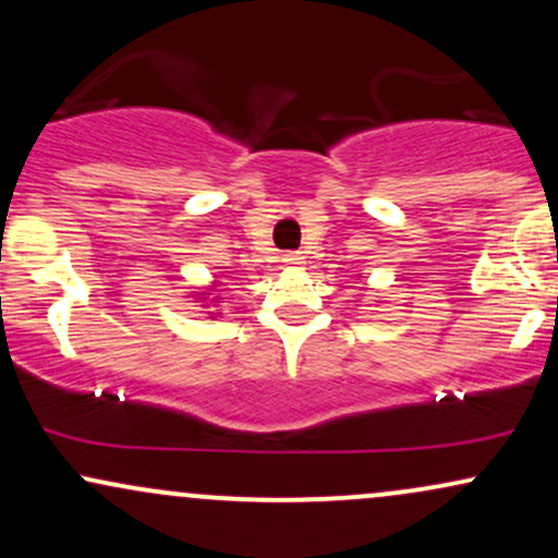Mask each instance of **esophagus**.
I'll list each match as a JSON object with an SVG mask.
<instances>
[{
	"label": "esophagus",
	"instance_id": "esophagus-1",
	"mask_svg": "<svg viewBox=\"0 0 558 558\" xmlns=\"http://www.w3.org/2000/svg\"><path fill=\"white\" fill-rule=\"evenodd\" d=\"M283 262L288 267H299V265H304V257H301L299 252H291V254H283Z\"/></svg>",
	"mask_w": 558,
	"mask_h": 558
}]
</instances>
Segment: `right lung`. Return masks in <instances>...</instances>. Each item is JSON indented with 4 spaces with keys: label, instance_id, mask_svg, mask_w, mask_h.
Instances as JSON below:
<instances>
[{
    "label": "right lung",
    "instance_id": "add662e5",
    "mask_svg": "<svg viewBox=\"0 0 558 558\" xmlns=\"http://www.w3.org/2000/svg\"><path fill=\"white\" fill-rule=\"evenodd\" d=\"M215 286H217V280L213 286H207V288H196L194 293H191V299L194 301H204V306H209L206 304V301L209 300L210 304H217V296H213V291H215ZM209 315L215 317V312H209Z\"/></svg>",
    "mask_w": 558,
    "mask_h": 558
}]
</instances>
